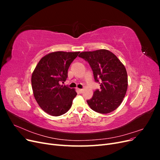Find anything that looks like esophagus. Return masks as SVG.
Segmentation results:
<instances>
[{"label":"esophagus","mask_w":160,"mask_h":160,"mask_svg":"<svg viewBox=\"0 0 160 160\" xmlns=\"http://www.w3.org/2000/svg\"><path fill=\"white\" fill-rule=\"evenodd\" d=\"M77 91L79 92V93H82V92H83V89H77Z\"/></svg>","instance_id":"1"}]
</instances>
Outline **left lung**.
<instances>
[{
	"label": "left lung",
	"mask_w": 160,
	"mask_h": 160,
	"mask_svg": "<svg viewBox=\"0 0 160 160\" xmlns=\"http://www.w3.org/2000/svg\"><path fill=\"white\" fill-rule=\"evenodd\" d=\"M79 57L89 62L94 79L100 84L92 98L87 101L89 107L99 113H109L122 103L128 89L126 69L113 52L106 49L81 52Z\"/></svg>",
	"instance_id": "8db88e82"
}]
</instances>
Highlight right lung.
<instances>
[{"label": "right lung", "instance_id": "obj_1", "mask_svg": "<svg viewBox=\"0 0 160 160\" xmlns=\"http://www.w3.org/2000/svg\"><path fill=\"white\" fill-rule=\"evenodd\" d=\"M80 52H51L38 62L32 77L34 97L40 108L52 116H59L71 108L77 95L74 89L62 86L71 62Z\"/></svg>", "mask_w": 160, "mask_h": 160}]
</instances>
